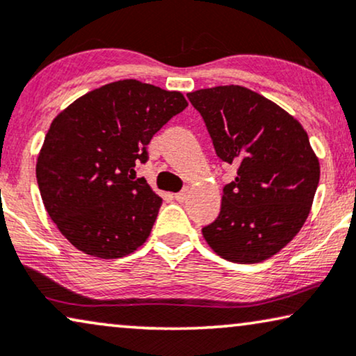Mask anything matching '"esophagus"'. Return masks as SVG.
<instances>
[{
  "instance_id": "esophagus-1",
  "label": "esophagus",
  "mask_w": 356,
  "mask_h": 356,
  "mask_svg": "<svg viewBox=\"0 0 356 356\" xmlns=\"http://www.w3.org/2000/svg\"><path fill=\"white\" fill-rule=\"evenodd\" d=\"M174 199L177 200V202H186V199H187V188H184V191H181L179 193H175Z\"/></svg>"
}]
</instances>
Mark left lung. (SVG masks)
<instances>
[{
  "instance_id": "1",
  "label": "left lung",
  "mask_w": 356,
  "mask_h": 356,
  "mask_svg": "<svg viewBox=\"0 0 356 356\" xmlns=\"http://www.w3.org/2000/svg\"><path fill=\"white\" fill-rule=\"evenodd\" d=\"M215 152L236 168L222 209L202 228L223 259L251 264L271 258L298 235L316 195L321 168L298 120L259 93L225 85L187 93Z\"/></svg>"
}]
</instances>
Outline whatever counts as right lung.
Segmentation results:
<instances>
[{
    "instance_id": "add662e5",
    "label": "right lung",
    "mask_w": 356,
    "mask_h": 356,
    "mask_svg": "<svg viewBox=\"0 0 356 356\" xmlns=\"http://www.w3.org/2000/svg\"><path fill=\"white\" fill-rule=\"evenodd\" d=\"M186 106L181 92L120 80L52 121L35 177L49 217L75 248L115 259L147 240L163 200L136 169L152 136Z\"/></svg>"
}]
</instances>
